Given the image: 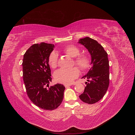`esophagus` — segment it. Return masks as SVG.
I'll use <instances>...</instances> for the list:
<instances>
[{
	"instance_id": "obj_1",
	"label": "esophagus",
	"mask_w": 135,
	"mask_h": 135,
	"mask_svg": "<svg viewBox=\"0 0 135 135\" xmlns=\"http://www.w3.org/2000/svg\"><path fill=\"white\" fill-rule=\"evenodd\" d=\"M64 85H65V87H66V88H68V87H69L71 86V84H64Z\"/></svg>"
}]
</instances>
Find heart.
Returning <instances> with one entry per match:
<instances>
[{"label":"heart","instance_id":"1","mask_svg":"<svg viewBox=\"0 0 135 135\" xmlns=\"http://www.w3.org/2000/svg\"><path fill=\"white\" fill-rule=\"evenodd\" d=\"M63 52L66 55L74 58V63L80 70H87L91 66V61L88 57L85 55H80V49L74 46L68 45L63 49ZM48 64L51 68L54 69L58 62V54L52 51L48 56ZM78 69L74 67L71 69H60L55 71L54 78L58 82L62 84H70L79 76Z\"/></svg>","mask_w":135,"mask_h":135}]
</instances>
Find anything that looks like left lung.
Returning a JSON list of instances; mask_svg holds the SVG:
<instances>
[{
  "label": "left lung",
  "instance_id": "1",
  "mask_svg": "<svg viewBox=\"0 0 135 135\" xmlns=\"http://www.w3.org/2000/svg\"><path fill=\"white\" fill-rule=\"evenodd\" d=\"M79 43L86 48L91 56L92 66L82 78L87 79L80 99L89 104L100 101L107 92L109 84V64L108 54L96 40L89 37L79 39Z\"/></svg>",
  "mask_w": 135,
  "mask_h": 135
}]
</instances>
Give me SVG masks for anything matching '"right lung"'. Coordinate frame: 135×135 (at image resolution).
I'll return each instance as SVG.
<instances>
[{"mask_svg": "<svg viewBox=\"0 0 135 135\" xmlns=\"http://www.w3.org/2000/svg\"><path fill=\"white\" fill-rule=\"evenodd\" d=\"M55 45L41 43L31 46L23 55V79L28 97L36 106L53 110L62 103L65 87L61 84L49 86L52 81L48 56Z\"/></svg>", "mask_w": 135, "mask_h": 135, "instance_id": "add662e5", "label": "right lung"}]
</instances>
